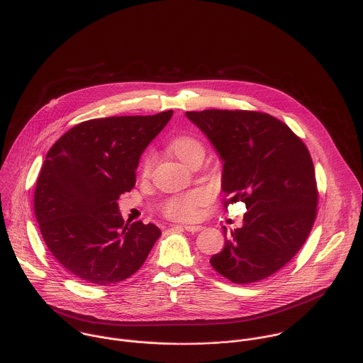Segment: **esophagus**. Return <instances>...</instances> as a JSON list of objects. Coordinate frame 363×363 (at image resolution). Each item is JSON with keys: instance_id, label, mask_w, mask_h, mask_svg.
<instances>
[{"instance_id": "34e87169", "label": "esophagus", "mask_w": 363, "mask_h": 363, "mask_svg": "<svg viewBox=\"0 0 363 363\" xmlns=\"http://www.w3.org/2000/svg\"><path fill=\"white\" fill-rule=\"evenodd\" d=\"M182 228H184L186 232H191V233H196V232L203 230V226H194V225H184Z\"/></svg>"}]
</instances>
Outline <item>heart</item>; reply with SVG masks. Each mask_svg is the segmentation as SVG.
Returning a JSON list of instances; mask_svg holds the SVG:
<instances>
[{
	"instance_id": "obj_1",
	"label": "heart",
	"mask_w": 363,
	"mask_h": 363,
	"mask_svg": "<svg viewBox=\"0 0 363 363\" xmlns=\"http://www.w3.org/2000/svg\"><path fill=\"white\" fill-rule=\"evenodd\" d=\"M169 150L184 164H188L195 154L203 152V147L201 141L188 134H181L172 138V141L169 143ZM151 165H152V157L147 155L141 164V175L144 178L150 175ZM208 201H209L208 191L192 189L189 192L169 198L162 206V213L167 218L175 219V220H192L198 216L199 208L203 206Z\"/></svg>"
}]
</instances>
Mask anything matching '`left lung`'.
I'll use <instances>...</instances> for the list:
<instances>
[{
  "instance_id": "8db88e82",
  "label": "left lung",
  "mask_w": 363,
  "mask_h": 363,
  "mask_svg": "<svg viewBox=\"0 0 363 363\" xmlns=\"http://www.w3.org/2000/svg\"><path fill=\"white\" fill-rule=\"evenodd\" d=\"M223 162V205L245 202L243 226L225 233L212 267L236 284L264 280L306 243L318 191L306 144L276 117L247 110L186 111Z\"/></svg>"
}]
</instances>
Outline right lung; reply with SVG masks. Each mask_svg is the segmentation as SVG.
Listing matches in <instances>:
<instances>
[{
    "label": "right lung",
    "mask_w": 363,
    "mask_h": 363,
    "mask_svg": "<svg viewBox=\"0 0 363 363\" xmlns=\"http://www.w3.org/2000/svg\"><path fill=\"white\" fill-rule=\"evenodd\" d=\"M172 113L83 121L48 151L35 188V216L53 257L84 283L128 279L161 236L152 223H124L117 199L135 185L141 154Z\"/></svg>",
    "instance_id": "obj_1"
}]
</instances>
